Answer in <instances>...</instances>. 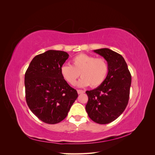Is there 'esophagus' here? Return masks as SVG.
I'll return each mask as SVG.
<instances>
[{
	"instance_id": "34e87169",
	"label": "esophagus",
	"mask_w": 155,
	"mask_h": 155,
	"mask_svg": "<svg viewBox=\"0 0 155 155\" xmlns=\"http://www.w3.org/2000/svg\"><path fill=\"white\" fill-rule=\"evenodd\" d=\"M77 91H78V94H83V93H85V91H82V90H78Z\"/></svg>"
}]
</instances>
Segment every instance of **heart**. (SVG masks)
I'll return each instance as SVG.
<instances>
[{
    "mask_svg": "<svg viewBox=\"0 0 155 155\" xmlns=\"http://www.w3.org/2000/svg\"><path fill=\"white\" fill-rule=\"evenodd\" d=\"M72 65L63 64L60 72L63 78L71 85H75L79 76H82L78 86L97 87L104 82L109 72V64L104 58H96L87 54H79L71 60Z\"/></svg>",
    "mask_w": 155,
    "mask_h": 155,
    "instance_id": "b5f03b06",
    "label": "heart"
}]
</instances>
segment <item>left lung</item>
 <instances>
[{
    "instance_id": "1",
    "label": "left lung",
    "mask_w": 155,
    "mask_h": 155,
    "mask_svg": "<svg viewBox=\"0 0 155 155\" xmlns=\"http://www.w3.org/2000/svg\"><path fill=\"white\" fill-rule=\"evenodd\" d=\"M94 51L107 61L109 72L101 85L86 91L88 100L85 109L92 121L107 124L118 118L128 104L131 75L124 58L120 54L109 48Z\"/></svg>"
}]
</instances>
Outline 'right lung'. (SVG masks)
<instances>
[{"label":"right lung","instance_id":"1","mask_svg":"<svg viewBox=\"0 0 155 155\" xmlns=\"http://www.w3.org/2000/svg\"><path fill=\"white\" fill-rule=\"evenodd\" d=\"M68 56L63 51L48 50L36 55L25 73L27 105L46 124H55L63 120L78 96L60 72Z\"/></svg>","mask_w":155,"mask_h":155}]
</instances>
